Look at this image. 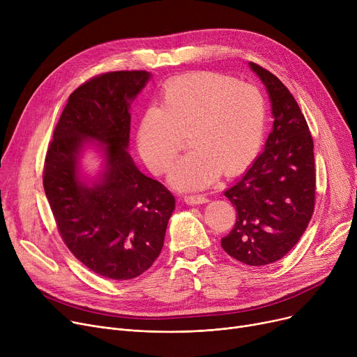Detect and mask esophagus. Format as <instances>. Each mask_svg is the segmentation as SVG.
<instances>
[{"mask_svg": "<svg viewBox=\"0 0 357 357\" xmlns=\"http://www.w3.org/2000/svg\"><path fill=\"white\" fill-rule=\"evenodd\" d=\"M207 201H208L207 197L199 195V194H197V195H185L183 197V202L186 205H197V204H204V202H207Z\"/></svg>", "mask_w": 357, "mask_h": 357, "instance_id": "34e87169", "label": "esophagus"}]
</instances>
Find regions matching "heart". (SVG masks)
I'll return each instance as SVG.
<instances>
[{
  "instance_id": "1",
  "label": "heart",
  "mask_w": 357,
  "mask_h": 357,
  "mask_svg": "<svg viewBox=\"0 0 357 357\" xmlns=\"http://www.w3.org/2000/svg\"><path fill=\"white\" fill-rule=\"evenodd\" d=\"M266 124V104L252 84L213 72L174 78L160 91L159 107H149L137 128V150L156 175L172 167L182 137L191 150L169 176L175 188L199 190L221 171L233 176L259 152Z\"/></svg>"
}]
</instances>
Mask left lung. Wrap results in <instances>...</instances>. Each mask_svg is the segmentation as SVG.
Masks as SVG:
<instances>
[{
    "instance_id": "8db88e82",
    "label": "left lung",
    "mask_w": 357,
    "mask_h": 357,
    "mask_svg": "<svg viewBox=\"0 0 357 357\" xmlns=\"http://www.w3.org/2000/svg\"><path fill=\"white\" fill-rule=\"evenodd\" d=\"M249 65L268 89L275 121L264 152L224 191L237 218L221 248L241 264L265 266L296 245L312 217L314 142L289 89L265 68Z\"/></svg>"
}]
</instances>
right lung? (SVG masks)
I'll return each mask as SVG.
<instances>
[{"label": "right lung", "instance_id": "right-lung-1", "mask_svg": "<svg viewBox=\"0 0 357 357\" xmlns=\"http://www.w3.org/2000/svg\"><path fill=\"white\" fill-rule=\"evenodd\" d=\"M149 79L146 70H117L75 89L45 159L43 186L62 240L108 279H133L153 265L175 210L174 195L143 175L127 152L130 102ZM88 139L101 142L106 158L92 185L82 182L77 167Z\"/></svg>", "mask_w": 357, "mask_h": 357}]
</instances>
